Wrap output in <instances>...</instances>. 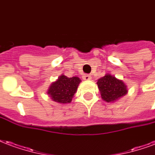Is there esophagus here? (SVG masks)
<instances>
[{
	"label": "esophagus",
	"instance_id": "esophagus-1",
	"mask_svg": "<svg viewBox=\"0 0 155 155\" xmlns=\"http://www.w3.org/2000/svg\"><path fill=\"white\" fill-rule=\"evenodd\" d=\"M84 80H85V81H90L91 80V75L90 74H84L83 76Z\"/></svg>",
	"mask_w": 155,
	"mask_h": 155
}]
</instances>
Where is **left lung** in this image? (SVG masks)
Instances as JSON below:
<instances>
[{
	"instance_id": "8db88e82",
	"label": "left lung",
	"mask_w": 155,
	"mask_h": 155,
	"mask_svg": "<svg viewBox=\"0 0 155 155\" xmlns=\"http://www.w3.org/2000/svg\"><path fill=\"white\" fill-rule=\"evenodd\" d=\"M97 84L100 90L101 97L107 103L115 102L127 93V85L124 82L110 74H107L98 80Z\"/></svg>"
}]
</instances>
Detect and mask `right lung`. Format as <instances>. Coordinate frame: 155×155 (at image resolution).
Here are the masks:
<instances>
[{
    "instance_id": "right-lung-1",
    "label": "right lung",
    "mask_w": 155,
    "mask_h": 155,
    "mask_svg": "<svg viewBox=\"0 0 155 155\" xmlns=\"http://www.w3.org/2000/svg\"><path fill=\"white\" fill-rule=\"evenodd\" d=\"M81 81V79L76 76L69 78L61 74L49 87L48 94L52 100L59 104L71 103Z\"/></svg>"
}]
</instances>
